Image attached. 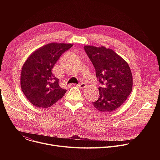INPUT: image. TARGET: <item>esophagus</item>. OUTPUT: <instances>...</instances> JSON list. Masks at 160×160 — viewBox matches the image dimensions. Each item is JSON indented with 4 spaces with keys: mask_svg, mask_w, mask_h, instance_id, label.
<instances>
[{
    "mask_svg": "<svg viewBox=\"0 0 160 160\" xmlns=\"http://www.w3.org/2000/svg\"><path fill=\"white\" fill-rule=\"evenodd\" d=\"M77 86H78L80 88H85L87 87V85L83 83H81L77 85Z\"/></svg>",
    "mask_w": 160,
    "mask_h": 160,
    "instance_id": "obj_1",
    "label": "esophagus"
}]
</instances>
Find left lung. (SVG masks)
<instances>
[{
  "label": "left lung",
  "mask_w": 160,
  "mask_h": 160,
  "mask_svg": "<svg viewBox=\"0 0 160 160\" xmlns=\"http://www.w3.org/2000/svg\"><path fill=\"white\" fill-rule=\"evenodd\" d=\"M84 49L102 85L99 87V99L92 104L101 112H112L123 104L132 92L130 68L125 59L109 48L88 45Z\"/></svg>",
  "instance_id": "1"
}]
</instances>
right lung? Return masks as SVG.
Wrapping results in <instances>:
<instances>
[{"instance_id":"1","label":"right lung","mask_w":160,"mask_h":160,"mask_svg":"<svg viewBox=\"0 0 160 160\" xmlns=\"http://www.w3.org/2000/svg\"><path fill=\"white\" fill-rule=\"evenodd\" d=\"M70 43L52 42L38 48L22 65L20 85L27 99L38 108H48L61 99L66 90L52 70L61 54L73 46Z\"/></svg>"}]
</instances>
